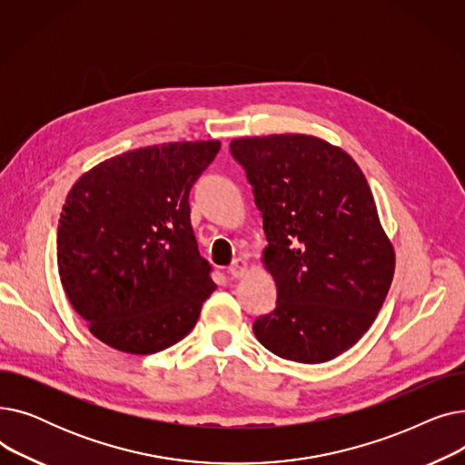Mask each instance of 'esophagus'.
<instances>
[{"instance_id":"1","label":"esophagus","mask_w":465,"mask_h":465,"mask_svg":"<svg viewBox=\"0 0 465 465\" xmlns=\"http://www.w3.org/2000/svg\"><path fill=\"white\" fill-rule=\"evenodd\" d=\"M228 273L232 275V279H239L247 273V262L242 258H235L232 262V265L228 267Z\"/></svg>"}]
</instances>
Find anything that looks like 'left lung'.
Listing matches in <instances>:
<instances>
[{"label": "left lung", "instance_id": "left-lung-1", "mask_svg": "<svg viewBox=\"0 0 465 465\" xmlns=\"http://www.w3.org/2000/svg\"><path fill=\"white\" fill-rule=\"evenodd\" d=\"M263 218L265 270L277 303L252 324L273 354L322 363L370 330L396 254L358 163L319 137L282 134L230 143Z\"/></svg>", "mask_w": 465, "mask_h": 465}]
</instances>
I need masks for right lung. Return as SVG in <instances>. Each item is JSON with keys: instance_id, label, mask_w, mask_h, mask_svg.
Returning <instances> with one entry per match:
<instances>
[{"instance_id": "obj_1", "label": "right lung", "mask_w": 465, "mask_h": 465, "mask_svg": "<svg viewBox=\"0 0 465 465\" xmlns=\"http://www.w3.org/2000/svg\"><path fill=\"white\" fill-rule=\"evenodd\" d=\"M218 141L144 146L73 184L58 224V273L105 345L153 354L181 341L216 284L200 256L188 195Z\"/></svg>"}]
</instances>
